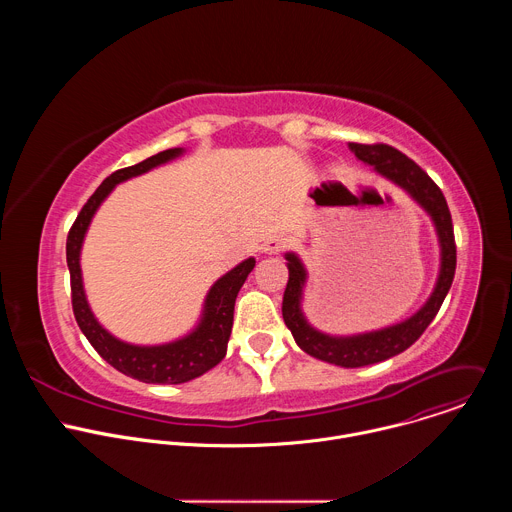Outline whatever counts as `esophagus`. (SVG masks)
Listing matches in <instances>:
<instances>
[{
	"instance_id": "34e87169",
	"label": "esophagus",
	"mask_w": 512,
	"mask_h": 512,
	"mask_svg": "<svg viewBox=\"0 0 512 512\" xmlns=\"http://www.w3.org/2000/svg\"><path fill=\"white\" fill-rule=\"evenodd\" d=\"M283 247H285V239H283L281 235H269V237L263 241V245H261V249H263L265 253H269V255L279 253Z\"/></svg>"
}]
</instances>
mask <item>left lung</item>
Returning <instances> with one entry per match:
<instances>
[{"instance_id":"obj_1","label":"left lung","mask_w":512,"mask_h":512,"mask_svg":"<svg viewBox=\"0 0 512 512\" xmlns=\"http://www.w3.org/2000/svg\"><path fill=\"white\" fill-rule=\"evenodd\" d=\"M348 148L356 160L373 166L377 174L403 188L429 214L437 243H440V271H437V279L427 302L403 322L350 336L326 334L308 322L302 308L308 271L298 253H285L289 279L283 294L281 314L285 326L294 334L296 344L314 358L336 364V367L356 369L401 354L425 332L435 314L440 312L452 287L456 273V243L452 214L442 190L413 160L385 143H348Z\"/></svg>"}]
</instances>
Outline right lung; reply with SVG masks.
Segmentation results:
<instances>
[{
	"label": "right lung",
	"mask_w": 512,
	"mask_h": 512,
	"mask_svg": "<svg viewBox=\"0 0 512 512\" xmlns=\"http://www.w3.org/2000/svg\"><path fill=\"white\" fill-rule=\"evenodd\" d=\"M186 150L172 148L160 152L148 160L135 166L113 172L103 184L95 190V194L87 200L83 210L79 212L75 225H72L66 239V263L70 271V289H72V312H75L77 324L93 344V348L111 364L119 373L137 379L141 383L152 385H180L188 383L212 367H216L227 354V344L233 328L235 300L239 289L243 287L247 275L255 267V257L241 261L237 267L218 277L204 298L202 314L198 324L184 336L164 342V344H131L113 336L93 314L81 271V251L91 227L93 216L105 198L113 192V188L121 182H127L135 176L148 174L150 170L164 166L176 158H180Z\"/></svg>",
	"instance_id": "add662e5"
}]
</instances>
